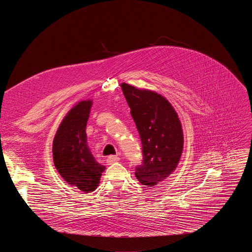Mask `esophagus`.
<instances>
[{"mask_svg": "<svg viewBox=\"0 0 252 252\" xmlns=\"http://www.w3.org/2000/svg\"><path fill=\"white\" fill-rule=\"evenodd\" d=\"M119 160H120V158L117 157V156H110L109 158H106L107 164H113V163H115V162H117Z\"/></svg>", "mask_w": 252, "mask_h": 252, "instance_id": "1", "label": "esophagus"}]
</instances>
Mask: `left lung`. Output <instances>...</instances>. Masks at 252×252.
I'll use <instances>...</instances> for the list:
<instances>
[{"label": "left lung", "instance_id": "8db88e82", "mask_svg": "<svg viewBox=\"0 0 252 252\" xmlns=\"http://www.w3.org/2000/svg\"><path fill=\"white\" fill-rule=\"evenodd\" d=\"M142 145V164L135 167L138 182L157 186L176 168L184 150L182 123L170 102L161 94L123 83Z\"/></svg>", "mask_w": 252, "mask_h": 252}]
</instances>
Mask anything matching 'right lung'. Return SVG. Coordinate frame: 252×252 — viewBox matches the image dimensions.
Segmentation results:
<instances>
[{"mask_svg":"<svg viewBox=\"0 0 252 252\" xmlns=\"http://www.w3.org/2000/svg\"><path fill=\"white\" fill-rule=\"evenodd\" d=\"M92 99L71 107L62 121L53 141L55 166L64 181L84 192H92L99 185L105 166L95 161L87 142L86 127Z\"/></svg>","mask_w":252,"mask_h":252,"instance_id":"add662e5","label":"right lung"}]
</instances>
